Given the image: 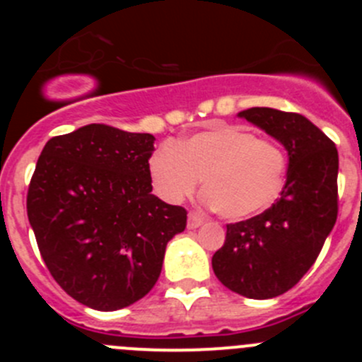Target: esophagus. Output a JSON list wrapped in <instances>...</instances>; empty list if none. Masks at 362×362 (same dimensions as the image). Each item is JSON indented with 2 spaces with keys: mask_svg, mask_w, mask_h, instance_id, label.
<instances>
[{
  "mask_svg": "<svg viewBox=\"0 0 362 362\" xmlns=\"http://www.w3.org/2000/svg\"><path fill=\"white\" fill-rule=\"evenodd\" d=\"M204 224V217H202L199 214H194V211H191L187 217V228L189 229H196V228H202Z\"/></svg>",
  "mask_w": 362,
  "mask_h": 362,
  "instance_id": "obj_1",
  "label": "esophagus"
}]
</instances>
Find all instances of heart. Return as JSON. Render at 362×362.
Wrapping results in <instances>:
<instances>
[{"label":"heart","instance_id":"heart-1","mask_svg":"<svg viewBox=\"0 0 362 362\" xmlns=\"http://www.w3.org/2000/svg\"><path fill=\"white\" fill-rule=\"evenodd\" d=\"M152 189L163 202L180 203L203 178V202L240 221L275 203L286 185L287 158L276 144L238 126L210 129L163 145L148 159Z\"/></svg>","mask_w":362,"mask_h":362}]
</instances>
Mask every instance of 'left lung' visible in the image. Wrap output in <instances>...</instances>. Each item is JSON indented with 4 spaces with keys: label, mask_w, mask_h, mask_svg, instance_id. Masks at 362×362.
I'll return each instance as SVG.
<instances>
[{
    "label": "left lung",
    "mask_w": 362,
    "mask_h": 362,
    "mask_svg": "<svg viewBox=\"0 0 362 362\" xmlns=\"http://www.w3.org/2000/svg\"><path fill=\"white\" fill-rule=\"evenodd\" d=\"M238 117L286 148V185L276 203L261 215L228 224L226 242L211 257V268L233 293L269 299L303 279L333 231L338 215V151L299 113L255 107Z\"/></svg>",
    "instance_id": "obj_1"
}]
</instances>
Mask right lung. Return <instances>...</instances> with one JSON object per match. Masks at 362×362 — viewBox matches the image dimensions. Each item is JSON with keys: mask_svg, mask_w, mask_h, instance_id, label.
Returning <instances> with one entry per match:
<instances>
[{"mask_svg": "<svg viewBox=\"0 0 362 362\" xmlns=\"http://www.w3.org/2000/svg\"><path fill=\"white\" fill-rule=\"evenodd\" d=\"M156 138L89 124L47 141L28 191V218L50 275L82 305L126 308L158 282L187 211L152 194Z\"/></svg>", "mask_w": 362, "mask_h": 362, "instance_id": "add662e5", "label": "right lung"}]
</instances>
